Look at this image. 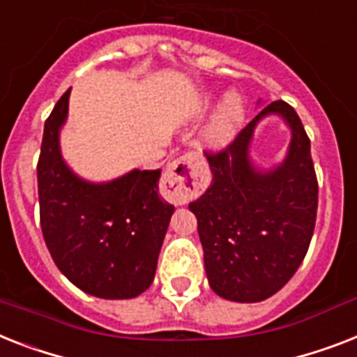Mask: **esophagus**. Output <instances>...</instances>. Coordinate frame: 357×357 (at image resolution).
Segmentation results:
<instances>
[{"label":"esophagus","mask_w":357,"mask_h":357,"mask_svg":"<svg viewBox=\"0 0 357 357\" xmlns=\"http://www.w3.org/2000/svg\"><path fill=\"white\" fill-rule=\"evenodd\" d=\"M196 163H198L196 155L187 153V155H181L167 167L163 176V187L165 198L169 202L181 205L196 192V187H198Z\"/></svg>","instance_id":"esophagus-1"}]
</instances>
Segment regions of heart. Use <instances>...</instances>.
Masks as SVG:
<instances>
[{
	"mask_svg": "<svg viewBox=\"0 0 357 357\" xmlns=\"http://www.w3.org/2000/svg\"><path fill=\"white\" fill-rule=\"evenodd\" d=\"M240 119H242V102L236 95H229V97H225L218 115L214 117V121L207 128V133H205L208 143L225 144L227 141H231L236 133Z\"/></svg>",
	"mask_w": 357,
	"mask_h": 357,
	"instance_id": "heart-1",
	"label": "heart"
}]
</instances>
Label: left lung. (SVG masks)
<instances>
[{"instance_id":"1","label":"left lung","mask_w":357,"mask_h":357,"mask_svg":"<svg viewBox=\"0 0 357 357\" xmlns=\"http://www.w3.org/2000/svg\"><path fill=\"white\" fill-rule=\"evenodd\" d=\"M279 112L292 128L284 163L260 173L248 143L260 118ZM213 183L188 208L198 218L205 271L216 295L259 303L277 294L306 257L317 216V176L310 139L288 102L268 104L218 152H207Z\"/></svg>"}]
</instances>
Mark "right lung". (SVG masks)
I'll return each instance as SVG.
<instances>
[{
  "instance_id": "right-lung-1",
  "label": "right lung",
  "mask_w": 357,
  "mask_h": 357,
  "mask_svg": "<svg viewBox=\"0 0 357 357\" xmlns=\"http://www.w3.org/2000/svg\"><path fill=\"white\" fill-rule=\"evenodd\" d=\"M69 91L43 126L38 159L40 224L56 268L100 299H132L152 284L174 207L159 194L161 170H132L109 183H88L62 161L58 132Z\"/></svg>"
}]
</instances>
